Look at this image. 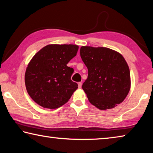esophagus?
I'll return each mask as SVG.
<instances>
[{
    "label": "esophagus",
    "mask_w": 153,
    "mask_h": 153,
    "mask_svg": "<svg viewBox=\"0 0 153 153\" xmlns=\"http://www.w3.org/2000/svg\"><path fill=\"white\" fill-rule=\"evenodd\" d=\"M82 85V82H78V87H79V88H81Z\"/></svg>",
    "instance_id": "1"
}]
</instances>
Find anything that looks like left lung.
Instances as JSON below:
<instances>
[{"label": "left lung", "mask_w": 153, "mask_h": 153, "mask_svg": "<svg viewBox=\"0 0 153 153\" xmlns=\"http://www.w3.org/2000/svg\"><path fill=\"white\" fill-rule=\"evenodd\" d=\"M80 56L88 71L82 85L89 102L100 110L122 102L131 87L130 72L125 59L106 47L82 46Z\"/></svg>", "instance_id": "obj_1"}]
</instances>
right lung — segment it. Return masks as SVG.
Masks as SVG:
<instances>
[{
  "instance_id": "obj_1",
  "label": "right lung",
  "mask_w": 153,
  "mask_h": 153,
  "mask_svg": "<svg viewBox=\"0 0 153 153\" xmlns=\"http://www.w3.org/2000/svg\"><path fill=\"white\" fill-rule=\"evenodd\" d=\"M76 45H48L35 54L25 74L27 92L35 102L57 108L68 102L78 85L71 79L74 69L67 66L76 55Z\"/></svg>"
}]
</instances>
